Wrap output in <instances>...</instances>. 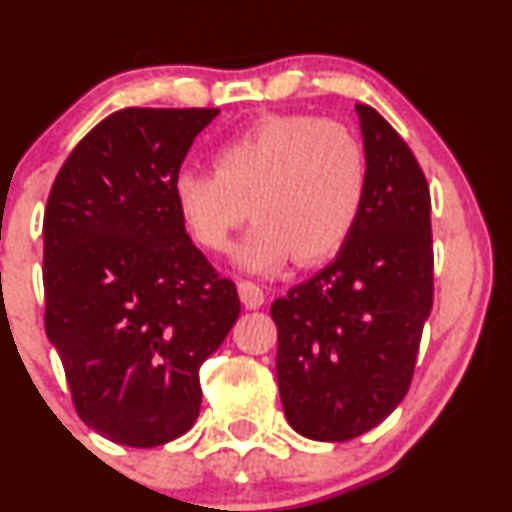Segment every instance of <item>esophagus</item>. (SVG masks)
<instances>
[{
    "label": "esophagus",
    "mask_w": 512,
    "mask_h": 512,
    "mask_svg": "<svg viewBox=\"0 0 512 512\" xmlns=\"http://www.w3.org/2000/svg\"><path fill=\"white\" fill-rule=\"evenodd\" d=\"M238 293H240V301H243L245 308L257 310L264 303V291L255 281H238Z\"/></svg>",
    "instance_id": "esophagus-1"
}]
</instances>
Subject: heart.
Here are the masks:
<instances>
[{
	"label": "heart",
	"instance_id": "b5f03b06",
	"mask_svg": "<svg viewBox=\"0 0 512 512\" xmlns=\"http://www.w3.org/2000/svg\"><path fill=\"white\" fill-rule=\"evenodd\" d=\"M216 173L180 170L175 207L204 250L221 252L255 219L233 257L267 274L315 264L342 250L366 199L368 168L349 129L315 115H267L214 154Z\"/></svg>",
	"mask_w": 512,
	"mask_h": 512
}]
</instances>
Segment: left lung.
<instances>
[{
  "label": "left lung",
  "mask_w": 512,
  "mask_h": 512,
  "mask_svg": "<svg viewBox=\"0 0 512 512\" xmlns=\"http://www.w3.org/2000/svg\"><path fill=\"white\" fill-rule=\"evenodd\" d=\"M368 185L356 228L313 279L272 303L289 424L342 443L383 424L411 385L433 308L431 192L390 122L356 105Z\"/></svg>",
  "instance_id": "left-lung-1"
}]
</instances>
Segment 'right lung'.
<instances>
[{"instance_id":"add662e5","label":"right lung","mask_w":512,"mask_h":512,"mask_svg":"<svg viewBox=\"0 0 512 512\" xmlns=\"http://www.w3.org/2000/svg\"><path fill=\"white\" fill-rule=\"evenodd\" d=\"M219 108H125L57 173L43 221L45 332L76 414L156 448L202 407L199 368L236 325V284L192 245L173 182Z\"/></svg>"}]
</instances>
